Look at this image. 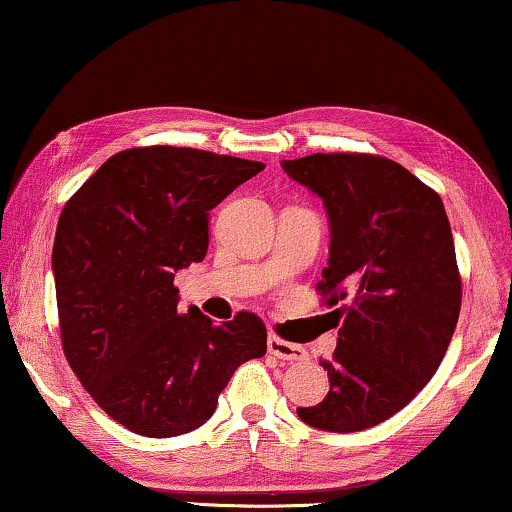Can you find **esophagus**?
I'll return each mask as SVG.
<instances>
[{
	"instance_id": "esophagus-1",
	"label": "esophagus",
	"mask_w": 512,
	"mask_h": 512,
	"mask_svg": "<svg viewBox=\"0 0 512 512\" xmlns=\"http://www.w3.org/2000/svg\"><path fill=\"white\" fill-rule=\"evenodd\" d=\"M266 345H269V352L273 356L282 358V361H305V358H308V349L301 345H294V342L282 340L278 335H269Z\"/></svg>"
}]
</instances>
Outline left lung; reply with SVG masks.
I'll return each instance as SVG.
<instances>
[{
  "mask_svg": "<svg viewBox=\"0 0 512 512\" xmlns=\"http://www.w3.org/2000/svg\"><path fill=\"white\" fill-rule=\"evenodd\" d=\"M282 170L324 200L331 253L317 289L346 303L331 312L342 324L322 361L329 393L296 414L361 432L407 407L451 345L462 305L451 223L441 197L384 156L312 154Z\"/></svg>",
  "mask_w": 512,
  "mask_h": 512,
  "instance_id": "left-lung-1",
  "label": "left lung"
}]
</instances>
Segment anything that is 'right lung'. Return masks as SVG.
<instances>
[{
    "mask_svg": "<svg viewBox=\"0 0 512 512\" xmlns=\"http://www.w3.org/2000/svg\"><path fill=\"white\" fill-rule=\"evenodd\" d=\"M264 163L186 147H135L98 167L61 211L55 273L61 347L105 414L177 437L216 411L234 370L266 354L253 312L179 315L174 273L202 262L209 211Z\"/></svg>",
    "mask_w": 512,
    "mask_h": 512,
    "instance_id": "1",
    "label": "right lung"
}]
</instances>
